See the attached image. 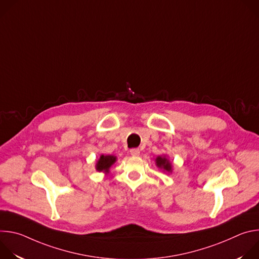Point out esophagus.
Instances as JSON below:
<instances>
[{"label":"esophagus","instance_id":"obj_1","mask_svg":"<svg viewBox=\"0 0 259 259\" xmlns=\"http://www.w3.org/2000/svg\"><path fill=\"white\" fill-rule=\"evenodd\" d=\"M130 154L132 157H138L140 155V151L138 149H132L130 150Z\"/></svg>","mask_w":259,"mask_h":259}]
</instances>
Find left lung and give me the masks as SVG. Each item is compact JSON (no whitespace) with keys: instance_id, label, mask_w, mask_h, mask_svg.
Here are the masks:
<instances>
[{"instance_id":"1","label":"left lung","mask_w":259,"mask_h":259,"mask_svg":"<svg viewBox=\"0 0 259 259\" xmlns=\"http://www.w3.org/2000/svg\"><path fill=\"white\" fill-rule=\"evenodd\" d=\"M156 162V166L163 170V172H167V173H172L173 171V166H172V163L169 161L168 157L166 155H163V156H158L155 160Z\"/></svg>"}]
</instances>
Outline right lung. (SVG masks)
<instances>
[{"mask_svg":"<svg viewBox=\"0 0 259 259\" xmlns=\"http://www.w3.org/2000/svg\"><path fill=\"white\" fill-rule=\"evenodd\" d=\"M117 161V157L114 155H101L95 164V169L98 172H103L107 174L112 167Z\"/></svg>","mask_w":259,"mask_h":259,"instance_id":"right-lung-1","label":"right lung"}]
</instances>
